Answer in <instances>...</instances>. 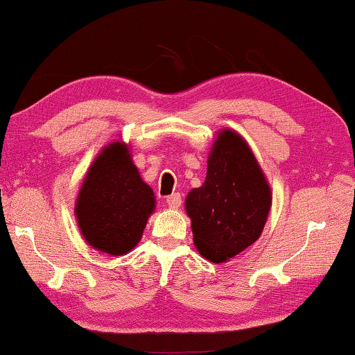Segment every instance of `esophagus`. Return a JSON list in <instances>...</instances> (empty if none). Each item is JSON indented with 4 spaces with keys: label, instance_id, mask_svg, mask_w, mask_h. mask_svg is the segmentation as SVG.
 I'll use <instances>...</instances> for the list:
<instances>
[{
    "label": "esophagus",
    "instance_id": "esophagus-1",
    "mask_svg": "<svg viewBox=\"0 0 355 355\" xmlns=\"http://www.w3.org/2000/svg\"><path fill=\"white\" fill-rule=\"evenodd\" d=\"M180 204H182V198H180L179 193H175V195L166 198V205H168L170 209H179Z\"/></svg>",
    "mask_w": 355,
    "mask_h": 355
}]
</instances>
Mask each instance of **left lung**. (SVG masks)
Here are the masks:
<instances>
[{
	"label": "left lung",
	"instance_id": "8db88e82",
	"mask_svg": "<svg viewBox=\"0 0 355 355\" xmlns=\"http://www.w3.org/2000/svg\"><path fill=\"white\" fill-rule=\"evenodd\" d=\"M270 205V187L250 146L236 131H219L204 184L185 199L198 252L219 264L245 250L263 233Z\"/></svg>",
	"mask_w": 355,
	"mask_h": 355
}]
</instances>
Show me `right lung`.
I'll return each mask as SVG.
<instances>
[{
    "label": "right lung",
    "instance_id": "obj_1",
    "mask_svg": "<svg viewBox=\"0 0 355 355\" xmlns=\"http://www.w3.org/2000/svg\"><path fill=\"white\" fill-rule=\"evenodd\" d=\"M155 209V193L140 178L128 145L119 140L106 145L86 173L76 200L86 243L108 255H125L137 245Z\"/></svg>",
    "mask_w": 355,
    "mask_h": 355
}]
</instances>
